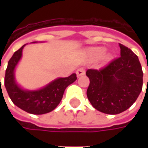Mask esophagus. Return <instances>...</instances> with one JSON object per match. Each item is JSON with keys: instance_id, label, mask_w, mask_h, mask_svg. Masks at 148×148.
Here are the masks:
<instances>
[{"instance_id": "1", "label": "esophagus", "mask_w": 148, "mask_h": 148, "mask_svg": "<svg viewBox=\"0 0 148 148\" xmlns=\"http://www.w3.org/2000/svg\"><path fill=\"white\" fill-rule=\"evenodd\" d=\"M85 69L84 68H79V69H77V77H81V76H82L85 74Z\"/></svg>"}]
</instances>
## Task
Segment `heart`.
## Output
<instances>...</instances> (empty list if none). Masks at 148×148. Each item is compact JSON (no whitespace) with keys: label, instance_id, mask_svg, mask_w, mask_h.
<instances>
[{"label":"heart","instance_id":"1","mask_svg":"<svg viewBox=\"0 0 148 148\" xmlns=\"http://www.w3.org/2000/svg\"><path fill=\"white\" fill-rule=\"evenodd\" d=\"M105 49L103 47H94L88 50V57L93 61H96L102 58L105 61H108L111 58L110 53H105Z\"/></svg>","mask_w":148,"mask_h":148}]
</instances>
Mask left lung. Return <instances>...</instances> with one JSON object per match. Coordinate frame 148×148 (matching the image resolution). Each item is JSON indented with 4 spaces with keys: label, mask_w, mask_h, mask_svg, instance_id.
<instances>
[{
    "label": "left lung",
    "mask_w": 148,
    "mask_h": 148,
    "mask_svg": "<svg viewBox=\"0 0 148 148\" xmlns=\"http://www.w3.org/2000/svg\"><path fill=\"white\" fill-rule=\"evenodd\" d=\"M120 57L100 68L88 69L86 95L95 110L108 114H120L138 99L143 89V72L138 58L119 43Z\"/></svg>",
    "instance_id": "8db88e82"
}]
</instances>
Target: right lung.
I'll list each match as a JSON object with an SVG mask.
<instances>
[{
  "instance_id": "1",
  "label": "right lung",
  "mask_w": 148,
  "mask_h": 148,
  "mask_svg": "<svg viewBox=\"0 0 148 148\" xmlns=\"http://www.w3.org/2000/svg\"><path fill=\"white\" fill-rule=\"evenodd\" d=\"M25 46V44L14 52L9 60L5 70V86L12 102L21 110L33 114H47L59 105L65 89L77 80V75L73 73L68 77L58 78L38 90L21 89L15 82L14 72L15 66L21 58L22 50Z\"/></svg>"
}]
</instances>
